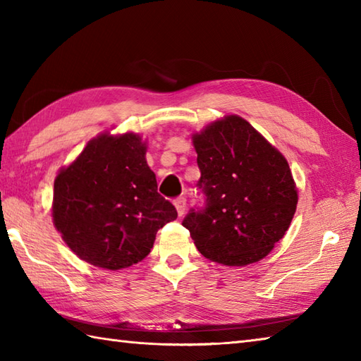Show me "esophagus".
I'll use <instances>...</instances> for the list:
<instances>
[{
    "label": "esophagus",
    "instance_id": "1",
    "mask_svg": "<svg viewBox=\"0 0 361 361\" xmlns=\"http://www.w3.org/2000/svg\"><path fill=\"white\" fill-rule=\"evenodd\" d=\"M173 204H175V208H176V212H178V216L181 217L183 214L186 212V198L185 197L176 198V200L173 202Z\"/></svg>",
    "mask_w": 361,
    "mask_h": 361
}]
</instances>
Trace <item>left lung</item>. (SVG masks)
<instances>
[{
    "mask_svg": "<svg viewBox=\"0 0 361 361\" xmlns=\"http://www.w3.org/2000/svg\"><path fill=\"white\" fill-rule=\"evenodd\" d=\"M203 211L183 220L197 250L212 262H259L290 228L298 189L286 157L248 121L226 114L192 135Z\"/></svg>",
    "mask_w": 361,
    "mask_h": 361,
    "instance_id": "8db88e82",
    "label": "left lung"
}]
</instances>
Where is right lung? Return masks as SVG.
I'll use <instances>...</instances> for the list:
<instances>
[{"mask_svg": "<svg viewBox=\"0 0 361 361\" xmlns=\"http://www.w3.org/2000/svg\"><path fill=\"white\" fill-rule=\"evenodd\" d=\"M145 152L141 135L104 132L59 171L52 221L79 259L111 271L132 267L149 255L158 229L176 219L158 194Z\"/></svg>", "mask_w": 361, "mask_h": 361, "instance_id": "1", "label": "right lung"}]
</instances>
